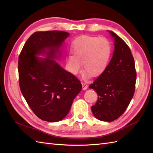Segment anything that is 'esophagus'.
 I'll return each instance as SVG.
<instances>
[{
    "label": "esophagus",
    "instance_id": "1",
    "mask_svg": "<svg viewBox=\"0 0 153 153\" xmlns=\"http://www.w3.org/2000/svg\"><path fill=\"white\" fill-rule=\"evenodd\" d=\"M82 87H83V90H86L87 87H88V85H87V84H86L85 83H82Z\"/></svg>",
    "mask_w": 153,
    "mask_h": 153
}]
</instances>
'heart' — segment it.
<instances>
[{
  "instance_id": "b5f03b06",
  "label": "heart",
  "mask_w": 153,
  "mask_h": 153,
  "mask_svg": "<svg viewBox=\"0 0 153 153\" xmlns=\"http://www.w3.org/2000/svg\"><path fill=\"white\" fill-rule=\"evenodd\" d=\"M74 56H68L67 62L70 71L78 74L83 66L86 74L98 76L104 72L111 56V46L104 37L85 35L74 41L72 48Z\"/></svg>"
}]
</instances>
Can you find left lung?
Instances as JSON below:
<instances>
[{
    "label": "left lung",
    "instance_id": "obj_1",
    "mask_svg": "<svg viewBox=\"0 0 153 153\" xmlns=\"http://www.w3.org/2000/svg\"><path fill=\"white\" fill-rule=\"evenodd\" d=\"M109 32L114 40L112 58L104 72L89 85L98 95L92 112L105 122L114 121L124 113L134 95L137 77L130 48L113 31Z\"/></svg>",
    "mask_w": 153,
    "mask_h": 153
}]
</instances>
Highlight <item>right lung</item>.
Masks as SVG:
<instances>
[{
  "label": "right lung",
  "instance_id": "right-lung-1",
  "mask_svg": "<svg viewBox=\"0 0 153 153\" xmlns=\"http://www.w3.org/2000/svg\"><path fill=\"white\" fill-rule=\"evenodd\" d=\"M69 35L62 31L35 32L25 42L18 58L21 92L35 114L47 122L62 120L82 89L74 75L51 59L60 56L59 48ZM44 53L48 58L36 57Z\"/></svg>",
  "mask_w": 153,
  "mask_h": 153
}]
</instances>
